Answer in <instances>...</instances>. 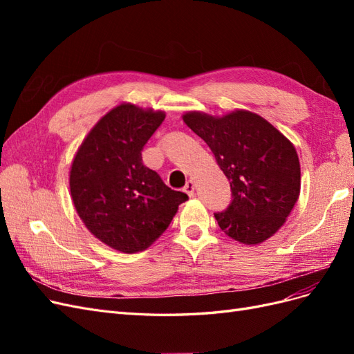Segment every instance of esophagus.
I'll return each instance as SVG.
<instances>
[{
	"label": "esophagus",
	"mask_w": 354,
	"mask_h": 354,
	"mask_svg": "<svg viewBox=\"0 0 354 354\" xmlns=\"http://www.w3.org/2000/svg\"><path fill=\"white\" fill-rule=\"evenodd\" d=\"M183 190L186 192V194H187L190 198L194 196V194H195V183H194V181L187 180V181H186V186H185Z\"/></svg>",
	"instance_id": "esophagus-1"
}]
</instances>
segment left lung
I'll use <instances>...</instances> for the list:
<instances>
[{
  "label": "left lung",
  "instance_id": "obj_1",
  "mask_svg": "<svg viewBox=\"0 0 354 354\" xmlns=\"http://www.w3.org/2000/svg\"><path fill=\"white\" fill-rule=\"evenodd\" d=\"M185 124L208 145L230 181L232 203L214 214L229 238L259 245L279 230L301 187L294 145L263 116L234 109L212 116L192 111Z\"/></svg>",
  "mask_w": 354,
  "mask_h": 354
}]
</instances>
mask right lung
<instances>
[{
    "label": "right lung",
    "mask_w": 354,
    "mask_h": 354,
    "mask_svg": "<svg viewBox=\"0 0 354 354\" xmlns=\"http://www.w3.org/2000/svg\"><path fill=\"white\" fill-rule=\"evenodd\" d=\"M164 120V111L118 104L91 128L73 156V207L93 236L112 250H146L187 201L142 162L143 146Z\"/></svg>",
    "instance_id": "obj_1"
}]
</instances>
